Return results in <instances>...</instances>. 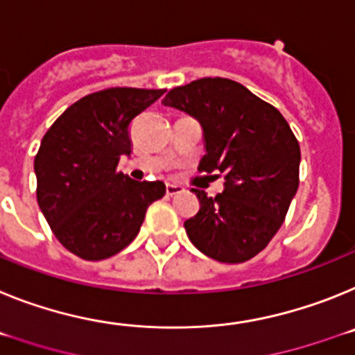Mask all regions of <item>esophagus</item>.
Here are the masks:
<instances>
[{
    "mask_svg": "<svg viewBox=\"0 0 355 355\" xmlns=\"http://www.w3.org/2000/svg\"><path fill=\"white\" fill-rule=\"evenodd\" d=\"M180 191H182V187L180 186H175V184H168V186H166V195H168V196L178 195Z\"/></svg>",
    "mask_w": 355,
    "mask_h": 355,
    "instance_id": "obj_1",
    "label": "esophagus"
}]
</instances>
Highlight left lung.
<instances>
[{"instance_id":"8db88e82","label":"left lung","mask_w":355,"mask_h":355,"mask_svg":"<svg viewBox=\"0 0 355 355\" xmlns=\"http://www.w3.org/2000/svg\"><path fill=\"white\" fill-rule=\"evenodd\" d=\"M162 103L198 119L207 150L198 171L225 178L214 198L195 189L200 209L184 223L187 237L220 263L255 257L284 223L300 182V144L288 121L245 85L220 76L171 89Z\"/></svg>"}]
</instances>
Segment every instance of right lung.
<instances>
[{"mask_svg":"<svg viewBox=\"0 0 355 355\" xmlns=\"http://www.w3.org/2000/svg\"><path fill=\"white\" fill-rule=\"evenodd\" d=\"M166 89L110 87L67 107L35 155L37 202L60 245L85 261L112 257L139 234L164 182L118 171L132 153L130 125Z\"/></svg>","mask_w":355,"mask_h":355,"instance_id":"add662e5","label":"right lung"}]
</instances>
